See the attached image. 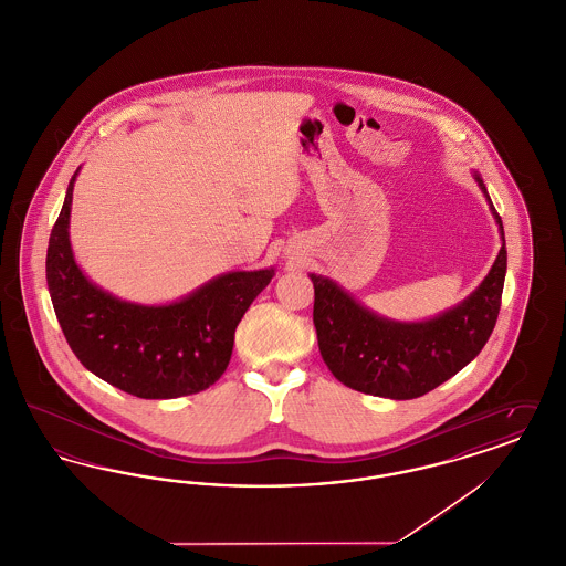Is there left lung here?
<instances>
[{"label": "left lung", "mask_w": 566, "mask_h": 566, "mask_svg": "<svg viewBox=\"0 0 566 566\" xmlns=\"http://www.w3.org/2000/svg\"><path fill=\"white\" fill-rule=\"evenodd\" d=\"M501 235V250L482 284L458 305L416 323L379 316L335 280L310 273L314 282V326L331 374L352 390L407 401L457 376L485 346L501 310L507 271L505 231L484 180L473 171Z\"/></svg>", "instance_id": "8db88e82"}]
</instances>
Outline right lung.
Returning a JSON list of instances; mask_svg holds the SVG:
<instances>
[{
	"mask_svg": "<svg viewBox=\"0 0 566 566\" xmlns=\"http://www.w3.org/2000/svg\"><path fill=\"white\" fill-rule=\"evenodd\" d=\"M81 167L70 180L46 252L56 321L82 365L139 399H176L210 388L224 374L235 328L275 275L273 268L229 271L178 301L144 305L91 282L70 242V212Z\"/></svg>",
	"mask_w": 566,
	"mask_h": 566,
	"instance_id": "1",
	"label": "right lung"
}]
</instances>
